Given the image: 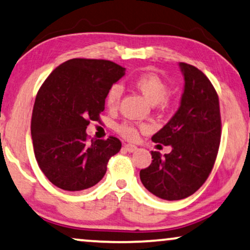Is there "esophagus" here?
Masks as SVG:
<instances>
[{
    "instance_id": "1",
    "label": "esophagus",
    "mask_w": 250,
    "mask_h": 250,
    "mask_svg": "<svg viewBox=\"0 0 250 250\" xmlns=\"http://www.w3.org/2000/svg\"><path fill=\"white\" fill-rule=\"evenodd\" d=\"M124 148L126 150V152H129V153H133V152H136L137 150V146H135V145H125L124 146Z\"/></svg>"
}]
</instances>
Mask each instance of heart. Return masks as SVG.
I'll return each instance as SVG.
<instances>
[{
  "label": "heart",
  "mask_w": 250,
  "mask_h": 250,
  "mask_svg": "<svg viewBox=\"0 0 250 250\" xmlns=\"http://www.w3.org/2000/svg\"><path fill=\"white\" fill-rule=\"evenodd\" d=\"M133 86L142 93L152 105L161 103L167 95V86L155 73L145 72L137 76L133 80ZM124 93V88L119 83H115L108 89L106 94V106L110 110H115L120 104V100ZM118 131L126 139H133L137 136L135 126L128 124H122L118 126Z\"/></svg>",
  "instance_id": "b5f03b06"
}]
</instances>
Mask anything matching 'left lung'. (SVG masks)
I'll use <instances>...</instances> for the list:
<instances>
[{
  "mask_svg": "<svg viewBox=\"0 0 250 250\" xmlns=\"http://www.w3.org/2000/svg\"><path fill=\"white\" fill-rule=\"evenodd\" d=\"M185 85L180 105L152 137L171 146L168 154L152 152V163L140 171L147 190L165 200H179L202 187L212 171L221 139L219 97L208 78L187 63H179Z\"/></svg>",
  "mask_w": 250,
  "mask_h": 250,
  "instance_id": "1",
  "label": "left lung"
}]
</instances>
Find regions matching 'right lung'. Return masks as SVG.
I'll return each mask as SVG.
<instances>
[{
  "mask_svg": "<svg viewBox=\"0 0 250 250\" xmlns=\"http://www.w3.org/2000/svg\"><path fill=\"white\" fill-rule=\"evenodd\" d=\"M125 73V68L106 60L72 59L55 68L38 90L30 125L35 157L56 187H93L121 149L115 137L89 143L86 129L98 121L108 89Z\"/></svg>",
  "mask_w": 250,
  "mask_h": 250,
  "instance_id": "add662e5",
  "label": "right lung"
}]
</instances>
